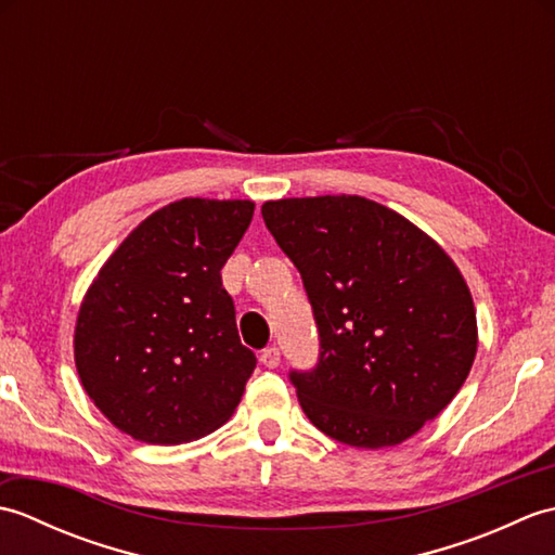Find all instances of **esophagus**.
Returning a JSON list of instances; mask_svg holds the SVG:
<instances>
[{
  "mask_svg": "<svg viewBox=\"0 0 555 555\" xmlns=\"http://www.w3.org/2000/svg\"><path fill=\"white\" fill-rule=\"evenodd\" d=\"M259 362H262L264 367H269V370L279 367V364H281V350L276 346L264 348L262 352H259Z\"/></svg>",
  "mask_w": 555,
  "mask_h": 555,
  "instance_id": "34e87169",
  "label": "esophagus"
}]
</instances>
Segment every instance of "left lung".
Returning <instances> with one entry per match:
<instances>
[{
	"mask_svg": "<svg viewBox=\"0 0 555 555\" xmlns=\"http://www.w3.org/2000/svg\"><path fill=\"white\" fill-rule=\"evenodd\" d=\"M300 271L320 358L291 370L317 429L356 448L396 446L451 403L477 352L473 296L427 233L358 195L262 205Z\"/></svg>",
	"mask_w": 555,
	"mask_h": 555,
	"instance_id": "1",
	"label": "left lung"
}]
</instances>
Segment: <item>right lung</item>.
I'll return each instance as SVG.
<instances>
[{
    "instance_id": "1",
    "label": "right lung",
    "mask_w": 555,
    "mask_h": 555,
    "mask_svg": "<svg viewBox=\"0 0 555 555\" xmlns=\"http://www.w3.org/2000/svg\"><path fill=\"white\" fill-rule=\"evenodd\" d=\"M250 199L185 197L147 217L88 288L76 324L82 388L114 427L176 446L221 427L257 364L221 267Z\"/></svg>"
}]
</instances>
